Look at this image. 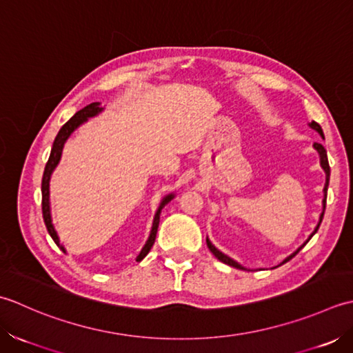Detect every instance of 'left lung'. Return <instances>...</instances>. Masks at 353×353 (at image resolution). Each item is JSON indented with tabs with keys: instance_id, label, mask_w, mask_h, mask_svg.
I'll use <instances>...</instances> for the list:
<instances>
[{
	"instance_id": "1",
	"label": "left lung",
	"mask_w": 353,
	"mask_h": 353,
	"mask_svg": "<svg viewBox=\"0 0 353 353\" xmlns=\"http://www.w3.org/2000/svg\"><path fill=\"white\" fill-rule=\"evenodd\" d=\"M307 125H309V128L314 129V131H317V132L320 134L321 139L325 140V135H323V129H321V126L317 123V121H311V123H307ZM314 149L317 150V152H319V155H320V166H321V169H323V170H325V174H326V183H325V187H323V212H321V214H320L319 224L315 225V228H314V232H312L311 234H309L307 239H306L303 243H301V245H300V247H299L296 251H294L292 254L288 256V257L285 259V261H283L282 263H280V265H283V263H286L288 261H291V259H292L294 256H296V254L299 253V251H300L301 248H303V247L306 245V243H307L309 241H311V237H312L315 233H317V230H319V227H320V224H321L323 214H325V208H326V196H327V185H329V176H330V168H329V161H327V154H326V149L323 148V145H320V143H314ZM205 242H207V247H208V250H210L212 253L214 254V257L219 259V261H221L222 263H227V265H230V267L237 268V270H248V268H245V267H242V265H241L239 262H236L234 259L228 257L227 254L222 253V251H219L216 247L213 245L212 241L208 239V237H207V239H205ZM248 271H250V270H248Z\"/></svg>"
}]
</instances>
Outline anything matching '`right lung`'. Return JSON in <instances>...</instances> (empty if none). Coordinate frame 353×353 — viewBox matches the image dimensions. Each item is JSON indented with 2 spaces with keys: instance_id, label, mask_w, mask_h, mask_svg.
I'll return each mask as SVG.
<instances>
[{
  "instance_id": "1",
  "label": "right lung",
  "mask_w": 353,
  "mask_h": 353,
  "mask_svg": "<svg viewBox=\"0 0 353 353\" xmlns=\"http://www.w3.org/2000/svg\"><path fill=\"white\" fill-rule=\"evenodd\" d=\"M105 110V106L100 105V102H94V103H90L86 105L83 110L77 111L73 117H71L65 125H63L61 128V131L57 132L56 139L53 141V148H52V152H50V157H48V161L46 164V170H44V176H42V216H44V222H46V227L48 230L50 236H52V239L54 241V243L57 247H59L63 253H67L65 247L62 245L61 241H59V236H57V232L54 230V225H53V219H52V207H50V178H52V174L53 170L56 169L57 164H59L61 161V157H62V150H63V145H65V141L70 139V135L73 134L76 129L83 125L85 121H88V119L91 117H96L99 116L100 112H102ZM175 198V193H169V195L164 196L161 199L160 205H158L157 212H155V216H154V222H152V228H150V233H149V237L148 241L145 243V247L141 248L140 254L137 256V262L143 261V259L146 257V254L150 251V248H152L154 242H155V236H157V230H158V224H160V214H161V210L163 207L166 205L168 203H170L172 199Z\"/></svg>"
}]
</instances>
